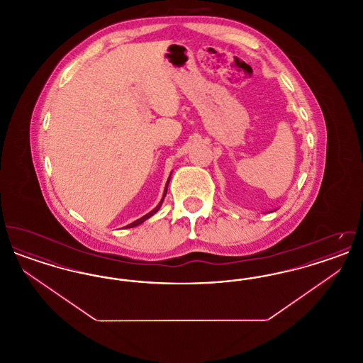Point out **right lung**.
I'll list each match as a JSON object with an SVG mask.
<instances>
[{
    "label": "right lung",
    "mask_w": 363,
    "mask_h": 363,
    "mask_svg": "<svg viewBox=\"0 0 363 363\" xmlns=\"http://www.w3.org/2000/svg\"><path fill=\"white\" fill-rule=\"evenodd\" d=\"M169 182H170V178H169V179H167V184H166V188H164V193H163V199H162V200H160V203H159V204H157V207H156L155 209H152V211H151V212H150V213H147V215H144V216H143V218H140V219H138V220H136V222H133V223H130V225H126V227H129V228H130V227H136V225H141V223H143V222H144V220H147V219H150V218H151V216H152V215H154V213H156V212H157V211H159V208H160V206H162V203H163V200H164V197H166V193H167V186H169Z\"/></svg>",
    "instance_id": "right-lung-1"
}]
</instances>
